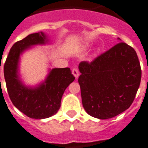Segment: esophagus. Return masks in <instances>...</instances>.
I'll list each match as a JSON object with an SVG mask.
<instances>
[{"label": "esophagus", "instance_id": "34e87169", "mask_svg": "<svg viewBox=\"0 0 148 148\" xmlns=\"http://www.w3.org/2000/svg\"><path fill=\"white\" fill-rule=\"evenodd\" d=\"M72 74H74V76L76 78H77L78 77H79V71H78V69H76V68L73 69Z\"/></svg>", "mask_w": 148, "mask_h": 148}]
</instances>
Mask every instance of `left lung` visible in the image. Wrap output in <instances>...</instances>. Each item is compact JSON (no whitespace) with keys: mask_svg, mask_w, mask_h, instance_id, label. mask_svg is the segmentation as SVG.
I'll return each instance as SVG.
<instances>
[{"mask_svg":"<svg viewBox=\"0 0 148 148\" xmlns=\"http://www.w3.org/2000/svg\"><path fill=\"white\" fill-rule=\"evenodd\" d=\"M83 106L88 115L108 119L131 106L141 83L142 69L136 51L119 42L92 62L79 65Z\"/></svg>","mask_w":148,"mask_h":148,"instance_id":"obj_1","label":"left lung"}]
</instances>
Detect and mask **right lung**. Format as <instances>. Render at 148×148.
Segmentation results:
<instances>
[{
	"mask_svg": "<svg viewBox=\"0 0 148 148\" xmlns=\"http://www.w3.org/2000/svg\"><path fill=\"white\" fill-rule=\"evenodd\" d=\"M43 33L29 34L15 42L10 49L3 66V73L9 96L14 106L29 118L47 119L55 115L60 108L65 88L75 77L69 68L53 69L45 82L35 88L25 87L17 74L19 56L32 45L45 43Z\"/></svg>",
	"mask_w": 148,
	"mask_h": 148,
	"instance_id": "right-lung-1",
	"label": "right lung"
}]
</instances>
